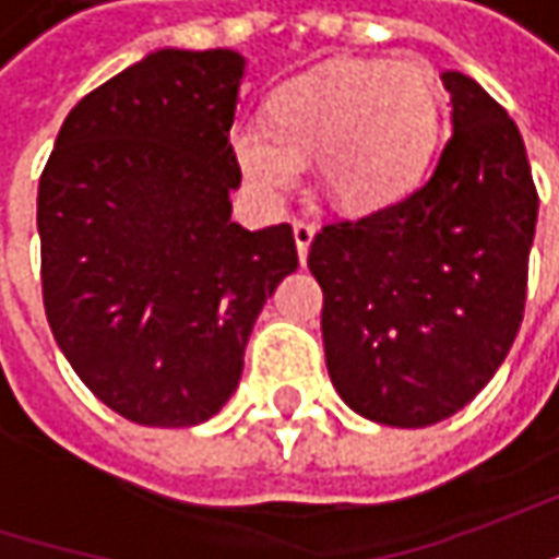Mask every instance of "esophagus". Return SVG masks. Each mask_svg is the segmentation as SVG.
Instances as JSON below:
<instances>
[{"instance_id": "1", "label": "esophagus", "mask_w": 559, "mask_h": 559, "mask_svg": "<svg viewBox=\"0 0 559 559\" xmlns=\"http://www.w3.org/2000/svg\"><path fill=\"white\" fill-rule=\"evenodd\" d=\"M292 233H295L298 258L305 261V258H308V248H311V242H313V233H317V226L308 224V221H292Z\"/></svg>"}]
</instances>
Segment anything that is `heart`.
<instances>
[{
  "label": "heart",
  "mask_w": 559,
  "mask_h": 559,
  "mask_svg": "<svg viewBox=\"0 0 559 559\" xmlns=\"http://www.w3.org/2000/svg\"><path fill=\"white\" fill-rule=\"evenodd\" d=\"M444 127L439 76L417 58L338 61L276 90L264 123L242 120L229 148L248 189L280 202L313 155L323 195L345 211L397 202L423 180Z\"/></svg>",
  "instance_id": "heart-1"
}]
</instances>
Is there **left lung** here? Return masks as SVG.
Instances as JSON below:
<instances>
[{"label":"left lung","mask_w":559,"mask_h":559,"mask_svg":"<svg viewBox=\"0 0 559 559\" xmlns=\"http://www.w3.org/2000/svg\"><path fill=\"white\" fill-rule=\"evenodd\" d=\"M454 133L426 183L313 236L323 348L360 417L419 429L454 417L504 364L526 311L538 221L526 145L469 76L441 74Z\"/></svg>","instance_id":"1"}]
</instances>
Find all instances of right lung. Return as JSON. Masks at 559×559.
Returning a JSON list of instances; mask_svg holds the SVG:
<instances>
[{
	"label": "right lung",
	"instance_id": "add662e5",
	"mask_svg": "<svg viewBox=\"0 0 559 559\" xmlns=\"http://www.w3.org/2000/svg\"><path fill=\"white\" fill-rule=\"evenodd\" d=\"M242 55L162 49L83 96L39 177L43 305L86 389L140 426H199L298 267L289 224H233Z\"/></svg>",
	"mask_w": 559,
	"mask_h": 559
}]
</instances>
